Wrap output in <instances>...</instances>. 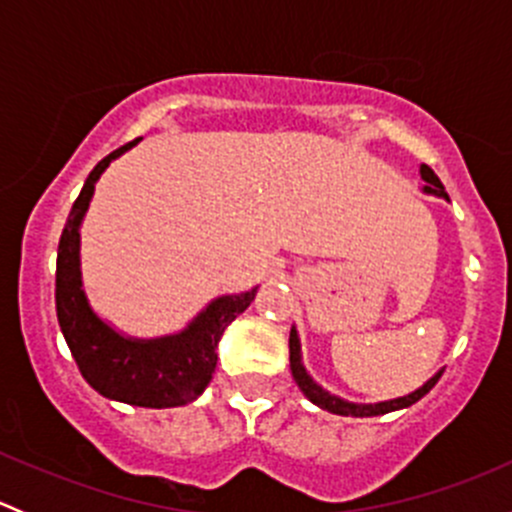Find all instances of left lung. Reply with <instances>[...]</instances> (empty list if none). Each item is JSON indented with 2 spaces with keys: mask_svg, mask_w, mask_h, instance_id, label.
<instances>
[{
  "mask_svg": "<svg viewBox=\"0 0 512 512\" xmlns=\"http://www.w3.org/2000/svg\"><path fill=\"white\" fill-rule=\"evenodd\" d=\"M421 178L426 180V185H423V193L448 200L446 188H443V183L438 180V175L433 173L428 165H421ZM289 369H292V376H294V381H297L299 389H302V394L307 396L314 406H319V409L329 411V414H339V416H381V414H389V411H396V409H406V406L416 404L418 399H423V396H426L428 391L436 386V381L441 379V374H443V369L436 371V374H433L426 384L418 386V389L411 391V394L399 396V399L379 401V404H352V401H344V399H339V396L329 394L327 389H322V386H319L317 381L307 374V369H304V364H302L299 334L294 327H292V332H289Z\"/></svg>",
  "mask_w": 512,
  "mask_h": 512,
  "instance_id": "1",
  "label": "left lung"
}]
</instances>
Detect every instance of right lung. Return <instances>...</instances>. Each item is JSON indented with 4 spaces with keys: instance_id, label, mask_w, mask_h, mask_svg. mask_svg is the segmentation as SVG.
<instances>
[{
    "instance_id": "1",
    "label": "right lung",
    "mask_w": 512,
    "mask_h": 512,
    "mask_svg": "<svg viewBox=\"0 0 512 512\" xmlns=\"http://www.w3.org/2000/svg\"><path fill=\"white\" fill-rule=\"evenodd\" d=\"M136 143L108 153L91 170L71 208L56 255V317L81 376L98 394L143 409H173L198 399L210 384L220 337L250 307L257 287L213 299L188 327L156 339L126 337L98 317L81 280V223L103 170Z\"/></svg>"
}]
</instances>
